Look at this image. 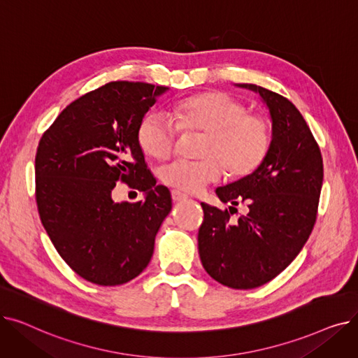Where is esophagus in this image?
Masks as SVG:
<instances>
[{
	"label": "esophagus",
	"instance_id": "34e87169",
	"mask_svg": "<svg viewBox=\"0 0 358 358\" xmlns=\"http://www.w3.org/2000/svg\"><path fill=\"white\" fill-rule=\"evenodd\" d=\"M171 197H173L174 201H181V200L187 199V194L181 193L180 190H171Z\"/></svg>",
	"mask_w": 358,
	"mask_h": 358
}]
</instances>
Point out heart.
Instances as JSON below:
<instances>
[{"mask_svg": "<svg viewBox=\"0 0 358 358\" xmlns=\"http://www.w3.org/2000/svg\"><path fill=\"white\" fill-rule=\"evenodd\" d=\"M177 124L162 113L150 111L138 127V142L148 157L165 159L173 154L180 130L203 131L199 159H176L159 168L161 181L182 192H199L217 181L223 171L245 177L266 158L271 127L259 113L228 92L209 91L189 97L176 107Z\"/></svg>", "mask_w": 358, "mask_h": 358, "instance_id": "1", "label": "heart"}]
</instances>
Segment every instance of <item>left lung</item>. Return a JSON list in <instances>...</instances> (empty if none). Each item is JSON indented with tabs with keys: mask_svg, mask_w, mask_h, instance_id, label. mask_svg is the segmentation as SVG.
<instances>
[{
	"mask_svg": "<svg viewBox=\"0 0 358 358\" xmlns=\"http://www.w3.org/2000/svg\"><path fill=\"white\" fill-rule=\"evenodd\" d=\"M270 108L273 139L251 176L219 187L223 203L248 206L231 220L235 208L220 210L201 203L199 254L204 270L220 285L248 290L277 277L303 248L316 222L324 180L321 149L294 104L257 85Z\"/></svg>",
	"mask_w": 358,
	"mask_h": 358,
	"instance_id": "1",
	"label": "left lung"
}]
</instances>
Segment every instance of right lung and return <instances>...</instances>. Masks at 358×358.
<instances>
[{
	"label": "right lung",
	"instance_id": "1",
	"mask_svg": "<svg viewBox=\"0 0 358 358\" xmlns=\"http://www.w3.org/2000/svg\"><path fill=\"white\" fill-rule=\"evenodd\" d=\"M166 88L113 81L72 101L37 146L36 203L53 247L84 280L119 286L138 277L171 212L138 142V127ZM117 180L147 197L112 200Z\"/></svg>",
	"mask_w": 358,
	"mask_h": 358
}]
</instances>
